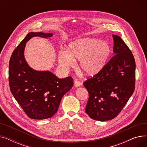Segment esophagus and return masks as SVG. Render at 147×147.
Masks as SVG:
<instances>
[{
	"mask_svg": "<svg viewBox=\"0 0 147 147\" xmlns=\"http://www.w3.org/2000/svg\"><path fill=\"white\" fill-rule=\"evenodd\" d=\"M81 84H82V83L79 81L77 80H76L74 81V86H76V88L79 87L80 86H81Z\"/></svg>",
	"mask_w": 147,
	"mask_h": 147,
	"instance_id": "esophagus-1",
	"label": "esophagus"
}]
</instances>
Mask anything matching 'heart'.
Instances as JSON below:
<instances>
[{
	"mask_svg": "<svg viewBox=\"0 0 147 147\" xmlns=\"http://www.w3.org/2000/svg\"><path fill=\"white\" fill-rule=\"evenodd\" d=\"M111 53L109 43L94 38H84L70 44L68 50L58 53L60 65L67 69L73 65L74 59H80V66L87 74H95L105 66Z\"/></svg>",
	"mask_w": 147,
	"mask_h": 147,
	"instance_id": "b5f03b06",
	"label": "heart"
}]
</instances>
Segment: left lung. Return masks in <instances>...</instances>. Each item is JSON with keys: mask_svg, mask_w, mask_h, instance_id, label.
<instances>
[{"mask_svg": "<svg viewBox=\"0 0 147 147\" xmlns=\"http://www.w3.org/2000/svg\"><path fill=\"white\" fill-rule=\"evenodd\" d=\"M113 37L114 56L101 71L83 83L89 93L85 111L91 119L98 121L117 117L135 87L133 54L120 36L113 34Z\"/></svg>", "mask_w": 147, "mask_h": 147, "instance_id": "8db88e82", "label": "left lung"}]
</instances>
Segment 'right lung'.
I'll list each match as a JSON object with an SVG mask.
<instances>
[{"label": "right lung", "mask_w": 147, "mask_h": 147, "mask_svg": "<svg viewBox=\"0 0 147 147\" xmlns=\"http://www.w3.org/2000/svg\"><path fill=\"white\" fill-rule=\"evenodd\" d=\"M52 33L30 32L15 49L9 64L11 93L28 117L48 119L58 109L61 99L73 86L71 77L59 79L49 71H36L27 64L24 52L26 43L33 37L48 38Z\"/></svg>", "instance_id": "add662e5"}]
</instances>
